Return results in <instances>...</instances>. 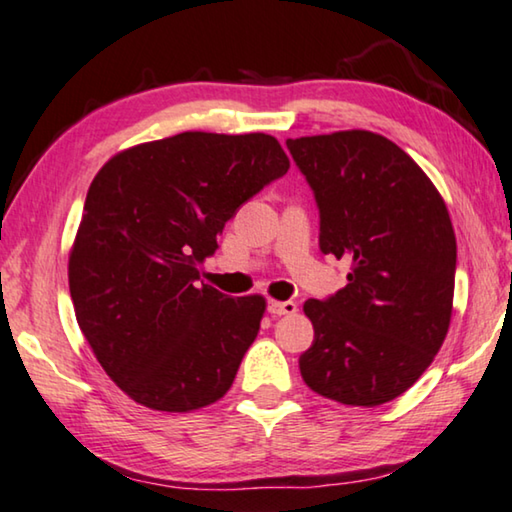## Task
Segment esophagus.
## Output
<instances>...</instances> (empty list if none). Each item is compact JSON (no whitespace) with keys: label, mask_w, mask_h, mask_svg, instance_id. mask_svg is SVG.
<instances>
[{"label":"esophagus","mask_w":512,"mask_h":512,"mask_svg":"<svg viewBox=\"0 0 512 512\" xmlns=\"http://www.w3.org/2000/svg\"><path fill=\"white\" fill-rule=\"evenodd\" d=\"M298 305L294 300H269V312L273 316H289V314H296Z\"/></svg>","instance_id":"obj_1"}]
</instances>
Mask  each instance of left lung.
Listing matches in <instances>:
<instances>
[{
  "label": "left lung",
  "instance_id": "obj_1",
  "mask_svg": "<svg viewBox=\"0 0 512 512\" xmlns=\"http://www.w3.org/2000/svg\"><path fill=\"white\" fill-rule=\"evenodd\" d=\"M287 148L319 205L321 250L351 262L344 289L305 300L314 344L300 355V376L344 405L392 401L431 367L449 332V209L410 154L367 129L300 136Z\"/></svg>",
  "mask_w": 512,
  "mask_h": 512
}]
</instances>
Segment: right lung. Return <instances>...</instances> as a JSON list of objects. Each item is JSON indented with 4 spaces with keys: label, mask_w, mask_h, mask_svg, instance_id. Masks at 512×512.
I'll return each instance as SVG.
<instances>
[{
    "label": "right lung",
    "mask_w": 512,
    "mask_h": 512,
    "mask_svg": "<svg viewBox=\"0 0 512 512\" xmlns=\"http://www.w3.org/2000/svg\"><path fill=\"white\" fill-rule=\"evenodd\" d=\"M289 170L269 134L182 132L100 168L70 250L75 316L129 399L191 412L223 399L266 310L200 280L234 212Z\"/></svg>",
    "instance_id": "right-lung-1"
}]
</instances>
